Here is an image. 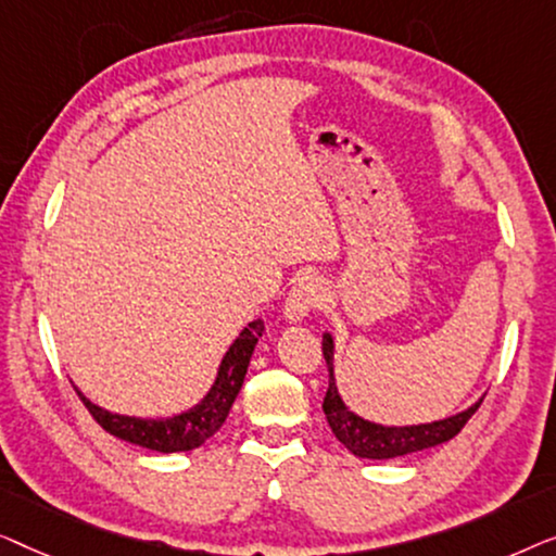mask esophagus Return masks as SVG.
Instances as JSON below:
<instances>
[{"instance_id": "34e87169", "label": "esophagus", "mask_w": 556, "mask_h": 556, "mask_svg": "<svg viewBox=\"0 0 556 556\" xmlns=\"http://www.w3.org/2000/svg\"><path fill=\"white\" fill-rule=\"evenodd\" d=\"M325 300V287L317 277H302L289 292L285 302V317L289 323H302L312 309L319 307Z\"/></svg>"}]
</instances>
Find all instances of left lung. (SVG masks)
Wrapping results in <instances>:
<instances>
[{"mask_svg": "<svg viewBox=\"0 0 556 556\" xmlns=\"http://www.w3.org/2000/svg\"><path fill=\"white\" fill-rule=\"evenodd\" d=\"M323 355L327 363V370H330V388L325 393L323 410L327 416V424H330L332 433L338 441L345 445L350 453H355L357 458H372V460H386V458H397L408 456V453L433 448V445H441L451 441L453 435L460 433V428L468 424V418L479 410L483 397H479L471 408L456 413V416L433 420V424H420V426H380L372 424V420L359 418L342 403L338 393V386H334V342L332 334H323Z\"/></svg>", "mask_w": 556, "mask_h": 556, "instance_id": "left-lung-1", "label": "left lung"}]
</instances>
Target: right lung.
<instances>
[{
  "label": "right lung",
  "instance_id": "right-lung-1",
  "mask_svg": "<svg viewBox=\"0 0 556 556\" xmlns=\"http://www.w3.org/2000/svg\"><path fill=\"white\" fill-rule=\"evenodd\" d=\"M262 319L249 323L244 330L239 332V338L231 342V348L226 350L222 365H218L214 386H211L206 395H203V401L189 410L178 413L174 418L121 416V413H111L100 408L96 403H90L77 388L75 393L80 395V401L85 403V408L90 410V416L115 438H123V441L143 445V448L159 453L193 451L224 426L241 386H244L249 359H252V353L256 342L262 338Z\"/></svg>",
  "mask_w": 556,
  "mask_h": 556
}]
</instances>
